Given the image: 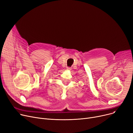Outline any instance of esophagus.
<instances>
[{
  "label": "esophagus",
  "mask_w": 133,
  "mask_h": 133,
  "mask_svg": "<svg viewBox=\"0 0 133 133\" xmlns=\"http://www.w3.org/2000/svg\"><path fill=\"white\" fill-rule=\"evenodd\" d=\"M66 69H67V70H71V68H69V67H67V68H66Z\"/></svg>",
  "instance_id": "34e87169"
}]
</instances>
